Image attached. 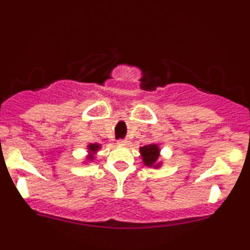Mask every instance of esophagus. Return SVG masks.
<instances>
[{
	"mask_svg": "<svg viewBox=\"0 0 250 250\" xmlns=\"http://www.w3.org/2000/svg\"><path fill=\"white\" fill-rule=\"evenodd\" d=\"M117 144L121 146H128L130 144V141L128 139H121V140H118Z\"/></svg>",
	"mask_w": 250,
	"mask_h": 250,
	"instance_id": "34e87169",
	"label": "esophagus"
}]
</instances>
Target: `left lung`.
Listing matches in <instances>:
<instances>
[{"label":"left lung","instance_id":"8db88e82","mask_svg":"<svg viewBox=\"0 0 250 250\" xmlns=\"http://www.w3.org/2000/svg\"><path fill=\"white\" fill-rule=\"evenodd\" d=\"M159 147L156 144H149L144 147H140V153L143 157V162L146 167H159L160 163H158L159 158Z\"/></svg>","mask_w":250,"mask_h":250}]
</instances>
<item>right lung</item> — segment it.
I'll return each instance as SVG.
<instances>
[{
    "label": "right lung",
    "mask_w": 250,
    "mask_h": 250,
    "mask_svg": "<svg viewBox=\"0 0 250 250\" xmlns=\"http://www.w3.org/2000/svg\"><path fill=\"white\" fill-rule=\"evenodd\" d=\"M87 148H88V151H90V156L87 157V159L93 160V158H94L93 154L96 153L99 148H101V145H98V144H91V145L87 146Z\"/></svg>",
    "instance_id": "add662e5"
}]
</instances>
